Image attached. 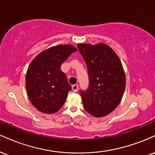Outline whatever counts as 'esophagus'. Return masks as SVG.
I'll list each match as a JSON object with an SVG mask.
<instances>
[{
    "mask_svg": "<svg viewBox=\"0 0 155 155\" xmlns=\"http://www.w3.org/2000/svg\"><path fill=\"white\" fill-rule=\"evenodd\" d=\"M78 89H79V86H78V84L72 85V89L74 90V92H76V91L78 90Z\"/></svg>",
    "mask_w": 155,
    "mask_h": 155,
    "instance_id": "esophagus-1",
    "label": "esophagus"
}]
</instances>
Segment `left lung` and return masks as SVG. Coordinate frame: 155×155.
Returning a JSON list of instances; mask_svg holds the SVG:
<instances>
[{"label": "left lung", "mask_w": 155, "mask_h": 155, "mask_svg": "<svg viewBox=\"0 0 155 155\" xmlns=\"http://www.w3.org/2000/svg\"><path fill=\"white\" fill-rule=\"evenodd\" d=\"M89 75V87L80 90L84 109L90 115L105 116L118 107L126 87V76L116 53L104 43H79Z\"/></svg>", "instance_id": "1"}]
</instances>
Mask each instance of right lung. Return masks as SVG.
Wrapping results in <instances>:
<instances>
[{
  "instance_id": "right-lung-1",
  "label": "right lung",
  "mask_w": 155,
  "mask_h": 155,
  "mask_svg": "<svg viewBox=\"0 0 155 155\" xmlns=\"http://www.w3.org/2000/svg\"><path fill=\"white\" fill-rule=\"evenodd\" d=\"M76 50L71 45H58L41 52L31 62L26 88L29 100L39 111L52 114L62 107L71 86L61 66Z\"/></svg>"
}]
</instances>
